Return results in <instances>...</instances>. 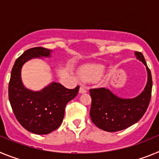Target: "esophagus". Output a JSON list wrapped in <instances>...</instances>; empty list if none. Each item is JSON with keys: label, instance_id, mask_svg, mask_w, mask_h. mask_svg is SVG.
Listing matches in <instances>:
<instances>
[{"label": "esophagus", "instance_id": "34e87169", "mask_svg": "<svg viewBox=\"0 0 159 159\" xmlns=\"http://www.w3.org/2000/svg\"><path fill=\"white\" fill-rule=\"evenodd\" d=\"M86 92H87V90H86V88H84V87L81 86L80 88V93L84 94V93H86Z\"/></svg>", "mask_w": 159, "mask_h": 159}]
</instances>
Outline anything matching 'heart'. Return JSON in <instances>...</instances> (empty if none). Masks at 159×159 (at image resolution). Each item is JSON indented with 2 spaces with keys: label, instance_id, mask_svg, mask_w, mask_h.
Listing matches in <instances>:
<instances>
[{
  "label": "heart",
  "instance_id": "obj_1",
  "mask_svg": "<svg viewBox=\"0 0 159 159\" xmlns=\"http://www.w3.org/2000/svg\"><path fill=\"white\" fill-rule=\"evenodd\" d=\"M104 67L99 64H88L83 66L79 71V75L83 80L88 82H95L99 80L103 75Z\"/></svg>",
  "mask_w": 159,
  "mask_h": 159
}]
</instances>
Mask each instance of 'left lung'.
<instances>
[{
    "mask_svg": "<svg viewBox=\"0 0 159 159\" xmlns=\"http://www.w3.org/2000/svg\"><path fill=\"white\" fill-rule=\"evenodd\" d=\"M138 60L144 64L147 71V83L144 91L133 99H123L105 88L90 89L92 106L90 116L94 124L108 132L124 130L137 123L149 106L152 91V76L143 55L136 52Z\"/></svg>",
    "mask_w": 159,
    "mask_h": 159,
    "instance_id": "obj_1",
    "label": "left lung"
}]
</instances>
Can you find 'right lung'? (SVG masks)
Here are the masks:
<instances>
[{
    "label": "right lung",
    "instance_id": "obj_1",
    "mask_svg": "<svg viewBox=\"0 0 159 159\" xmlns=\"http://www.w3.org/2000/svg\"><path fill=\"white\" fill-rule=\"evenodd\" d=\"M52 50L42 47L28 49L16 62L8 84V99L12 111L20 125L33 134H47L62 123L67 103L74 99L80 87L67 89L52 82L39 92L27 89L21 81V68L32 58L50 57Z\"/></svg>",
    "mask_w": 159,
    "mask_h": 159
}]
</instances>
